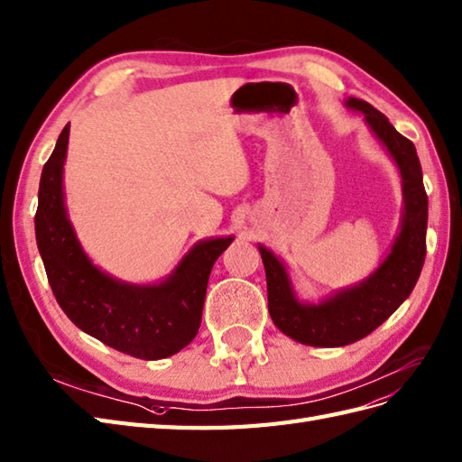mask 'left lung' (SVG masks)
<instances>
[{"label": "left lung", "mask_w": 462, "mask_h": 462, "mask_svg": "<svg viewBox=\"0 0 462 462\" xmlns=\"http://www.w3.org/2000/svg\"><path fill=\"white\" fill-rule=\"evenodd\" d=\"M346 106L365 114L370 129L396 161L406 206L398 239L376 273L361 286L339 291L318 306L300 303L282 263L258 246L266 270L270 318L284 335L311 346H343L365 339L411 294L425 263L427 194L415 146L366 101L348 97Z\"/></svg>", "instance_id": "8db88e82"}]
</instances>
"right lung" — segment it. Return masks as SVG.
<instances>
[{
    "instance_id": "add662e5",
    "label": "right lung",
    "mask_w": 462,
    "mask_h": 462,
    "mask_svg": "<svg viewBox=\"0 0 462 462\" xmlns=\"http://www.w3.org/2000/svg\"><path fill=\"white\" fill-rule=\"evenodd\" d=\"M69 133L66 125L42 166L35 213L37 246L52 294L76 328L116 351L144 361L172 356L196 337L213 263L233 237L196 245L159 286L123 284L99 273L84 254L64 209Z\"/></svg>"
}]
</instances>
